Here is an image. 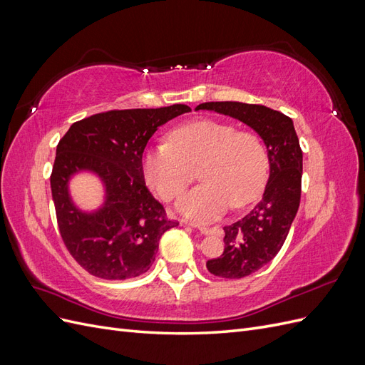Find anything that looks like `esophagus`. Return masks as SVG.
Listing matches in <instances>:
<instances>
[{"label": "esophagus", "mask_w": 365, "mask_h": 365, "mask_svg": "<svg viewBox=\"0 0 365 365\" xmlns=\"http://www.w3.org/2000/svg\"><path fill=\"white\" fill-rule=\"evenodd\" d=\"M193 228H196L197 231H200L201 235H210V233H213L215 231V228H212V227H207V225H200V224H190Z\"/></svg>", "instance_id": "esophagus-1"}]
</instances>
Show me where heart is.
I'll list each match as a JSON object with an SVG mask.
<instances>
[{"label": "heart", "instance_id": "obj_1", "mask_svg": "<svg viewBox=\"0 0 365 365\" xmlns=\"http://www.w3.org/2000/svg\"><path fill=\"white\" fill-rule=\"evenodd\" d=\"M170 143L149 148L141 158L143 176L163 201H172L189 185L197 168L202 182L178 204L193 219H213L230 207L254 202L268 178V152L251 130L213 118H201L175 128Z\"/></svg>", "mask_w": 365, "mask_h": 365}]
</instances>
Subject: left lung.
<instances>
[{"mask_svg":"<svg viewBox=\"0 0 365 365\" xmlns=\"http://www.w3.org/2000/svg\"><path fill=\"white\" fill-rule=\"evenodd\" d=\"M197 109L244 121L268 149L269 180L260 202L245 217L224 227V252L207 262L216 277L242 279L269 263L284 244L300 205L303 152L292 120L280 111L240 102H207Z\"/></svg>","mask_w":365,"mask_h":365,"instance_id":"1","label":"left lung"}]
</instances>
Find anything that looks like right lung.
<instances>
[{"label":"right lung","mask_w":365,"mask_h":365,"mask_svg":"<svg viewBox=\"0 0 365 365\" xmlns=\"http://www.w3.org/2000/svg\"><path fill=\"white\" fill-rule=\"evenodd\" d=\"M189 111L187 105L113 109L76 121L59 140L50 176L59 233L73 259L94 277L145 274L161 236L180 224L149 192L141 158L161 125ZM83 168L96 171L107 187V202L93 215L79 212L66 189L69 176Z\"/></svg>","instance_id":"1"}]
</instances>
